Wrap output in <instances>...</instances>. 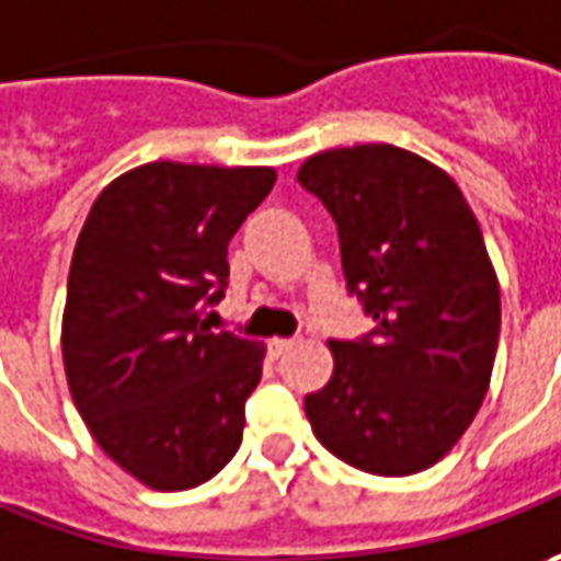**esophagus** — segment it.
<instances>
[{
    "mask_svg": "<svg viewBox=\"0 0 561 561\" xmlns=\"http://www.w3.org/2000/svg\"><path fill=\"white\" fill-rule=\"evenodd\" d=\"M291 344H295L291 339H270V344H266L270 347V357H282Z\"/></svg>",
    "mask_w": 561,
    "mask_h": 561,
    "instance_id": "esophagus-1",
    "label": "esophagus"
}]
</instances>
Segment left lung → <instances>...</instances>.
Returning a JSON list of instances; mask_svg holds the SVG:
<instances>
[{
  "label": "left lung",
  "instance_id": "obj_1",
  "mask_svg": "<svg viewBox=\"0 0 561 561\" xmlns=\"http://www.w3.org/2000/svg\"><path fill=\"white\" fill-rule=\"evenodd\" d=\"M298 183L332 214L347 288L376 319L366 339L329 341L332 378L304 397L313 435L359 472H422L491 385L500 282L481 226L450 173L385 142L319 151Z\"/></svg>",
  "mask_w": 561,
  "mask_h": 561
}]
</instances>
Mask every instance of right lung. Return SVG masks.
<instances>
[{"label": "right lung", "mask_w": 561, "mask_h": 561, "mask_svg": "<svg viewBox=\"0 0 561 561\" xmlns=\"http://www.w3.org/2000/svg\"><path fill=\"white\" fill-rule=\"evenodd\" d=\"M273 167L154 161L102 188L80 229L61 319L68 388L89 435L151 491H188L242 444L266 347L202 322L226 248Z\"/></svg>", "instance_id": "obj_1"}]
</instances>
